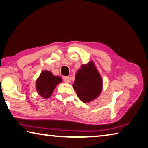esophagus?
Instances as JSON below:
<instances>
[{
    "label": "esophagus",
    "mask_w": 148,
    "mask_h": 148,
    "mask_svg": "<svg viewBox=\"0 0 148 148\" xmlns=\"http://www.w3.org/2000/svg\"><path fill=\"white\" fill-rule=\"evenodd\" d=\"M63 80H64V82L66 83H70V79L68 76L63 77Z\"/></svg>",
    "instance_id": "1"
}]
</instances>
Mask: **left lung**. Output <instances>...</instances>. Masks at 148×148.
<instances>
[{
	"label": "left lung",
	"instance_id": "obj_1",
	"mask_svg": "<svg viewBox=\"0 0 148 148\" xmlns=\"http://www.w3.org/2000/svg\"><path fill=\"white\" fill-rule=\"evenodd\" d=\"M72 86L83 103H90L99 97L102 91L103 80L93 61L81 66Z\"/></svg>",
	"mask_w": 148,
	"mask_h": 148
}]
</instances>
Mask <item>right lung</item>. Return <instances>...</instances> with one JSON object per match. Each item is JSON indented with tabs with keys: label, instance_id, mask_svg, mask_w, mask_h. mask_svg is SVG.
I'll return each mask as SVG.
<instances>
[{
	"label": "right lung",
	"instance_id": "add662e5",
	"mask_svg": "<svg viewBox=\"0 0 148 148\" xmlns=\"http://www.w3.org/2000/svg\"><path fill=\"white\" fill-rule=\"evenodd\" d=\"M62 82V78L53 75L48 70H43L36 80V90L38 94L44 99L51 96L58 84Z\"/></svg>",
	"mask_w": 148,
	"mask_h": 148
}]
</instances>
